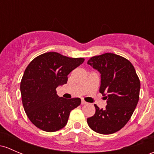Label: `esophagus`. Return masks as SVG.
Listing matches in <instances>:
<instances>
[{"label":"esophagus","instance_id":"34e87169","mask_svg":"<svg viewBox=\"0 0 154 154\" xmlns=\"http://www.w3.org/2000/svg\"><path fill=\"white\" fill-rule=\"evenodd\" d=\"M81 104H82V105H86V104H87V103H86V102L85 101V100H82Z\"/></svg>","mask_w":154,"mask_h":154}]
</instances>
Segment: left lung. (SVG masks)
Segmentation results:
<instances>
[{
    "mask_svg": "<svg viewBox=\"0 0 154 154\" xmlns=\"http://www.w3.org/2000/svg\"><path fill=\"white\" fill-rule=\"evenodd\" d=\"M87 63L101 74L99 91L107 100L105 109L94 105V115L87 122L94 131L114 134L131 117L140 98V80L131 63L113 53L92 57Z\"/></svg>",
    "mask_w": 154,
    "mask_h": 154,
    "instance_id": "left-lung-1",
    "label": "left lung"
}]
</instances>
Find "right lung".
<instances>
[{"instance_id": "add662e5", "label": "right lung", "mask_w": 154, "mask_h": 154, "mask_svg": "<svg viewBox=\"0 0 154 154\" xmlns=\"http://www.w3.org/2000/svg\"><path fill=\"white\" fill-rule=\"evenodd\" d=\"M50 51L32 60L20 82L24 111L37 128L54 132L67 124L71 111L80 106V98L59 97L56 88L68 81L69 74L84 62Z\"/></svg>"}]
</instances>
